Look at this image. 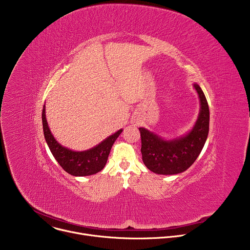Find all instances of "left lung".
Returning a JSON list of instances; mask_svg holds the SVG:
<instances>
[{"mask_svg":"<svg viewBox=\"0 0 250 250\" xmlns=\"http://www.w3.org/2000/svg\"><path fill=\"white\" fill-rule=\"evenodd\" d=\"M201 109L192 130L186 135L172 140H164L154 132L139 127L141 136L142 161L152 172L161 175H174L186 171L201 153L208 133L209 111L204 92L194 84Z\"/></svg>","mask_w":250,"mask_h":250,"instance_id":"8db88e82","label":"left lung"}]
</instances>
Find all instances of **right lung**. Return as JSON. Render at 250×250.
I'll use <instances>...</instances> for the list:
<instances>
[{
	"instance_id": "add662e5",
	"label": "right lung",
	"mask_w": 250,
	"mask_h": 250,
	"mask_svg": "<svg viewBox=\"0 0 250 250\" xmlns=\"http://www.w3.org/2000/svg\"><path fill=\"white\" fill-rule=\"evenodd\" d=\"M42 126L47 146L59 163V165L69 174L73 176H89L100 172L108 160L111 148L123 129L106 137L95 147L85 151H74L58 144L52 135L45 117V105L42 110Z\"/></svg>"
}]
</instances>
